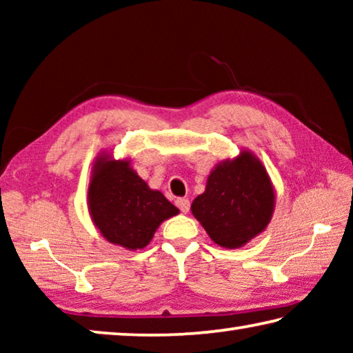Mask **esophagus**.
Listing matches in <instances>:
<instances>
[{"instance_id":"obj_1","label":"esophagus","mask_w":353,"mask_h":353,"mask_svg":"<svg viewBox=\"0 0 353 353\" xmlns=\"http://www.w3.org/2000/svg\"><path fill=\"white\" fill-rule=\"evenodd\" d=\"M176 205L181 208L182 213H188V210H190V201L185 199V198H179L176 201Z\"/></svg>"}]
</instances>
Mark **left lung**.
Returning a JSON list of instances; mask_svg holds the SVG:
<instances>
[{
  "instance_id": "obj_1",
  "label": "left lung",
  "mask_w": 353,
  "mask_h": 353,
  "mask_svg": "<svg viewBox=\"0 0 353 353\" xmlns=\"http://www.w3.org/2000/svg\"><path fill=\"white\" fill-rule=\"evenodd\" d=\"M276 207V190L265 165L243 149L210 171L205 191L191 204V213L213 243L240 249L265 232Z\"/></svg>"
}]
</instances>
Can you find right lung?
I'll use <instances>...</instances> for the list:
<instances>
[{"instance_id": "right-lung-1", "label": "right lung", "mask_w": 353, "mask_h": 353, "mask_svg": "<svg viewBox=\"0 0 353 353\" xmlns=\"http://www.w3.org/2000/svg\"><path fill=\"white\" fill-rule=\"evenodd\" d=\"M87 204L101 235L128 250L146 248L159 225L179 214L162 191L137 174L129 159L117 160L105 151L93 162Z\"/></svg>"}]
</instances>
